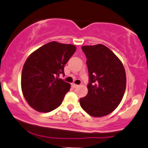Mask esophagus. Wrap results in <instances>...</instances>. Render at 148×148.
Wrapping results in <instances>:
<instances>
[{"label":"esophagus","mask_w":148,"mask_h":148,"mask_svg":"<svg viewBox=\"0 0 148 148\" xmlns=\"http://www.w3.org/2000/svg\"><path fill=\"white\" fill-rule=\"evenodd\" d=\"M71 86H72L73 88H77V87L79 86V85H77V84H76L73 83L72 84H71Z\"/></svg>","instance_id":"1"}]
</instances>
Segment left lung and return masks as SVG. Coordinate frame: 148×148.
<instances>
[{"mask_svg": "<svg viewBox=\"0 0 148 148\" xmlns=\"http://www.w3.org/2000/svg\"><path fill=\"white\" fill-rule=\"evenodd\" d=\"M86 57L89 82L88 94L79 99L82 108L90 116L102 117L119 106L126 87L122 62L110 49L101 44L83 46Z\"/></svg>", "mask_w": 148, "mask_h": 148, "instance_id": "obj_1", "label": "left lung"}]
</instances>
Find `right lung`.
I'll list each match as a JSON object with an SVG mask.
<instances>
[{
  "instance_id": "1",
  "label": "right lung",
  "mask_w": 148,
  "mask_h": 148,
  "mask_svg": "<svg viewBox=\"0 0 148 148\" xmlns=\"http://www.w3.org/2000/svg\"><path fill=\"white\" fill-rule=\"evenodd\" d=\"M73 45L50 42L27 57L21 75L23 96L35 111L47 113L62 104L71 85L59 77L75 52Z\"/></svg>"
}]
</instances>
